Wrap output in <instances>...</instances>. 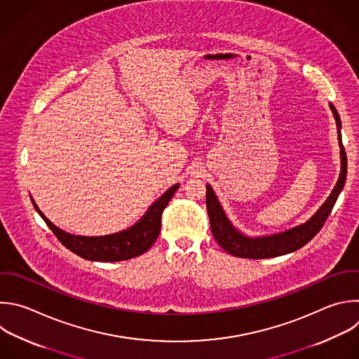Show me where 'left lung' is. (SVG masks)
<instances>
[{"mask_svg":"<svg viewBox=\"0 0 359 359\" xmlns=\"http://www.w3.org/2000/svg\"><path fill=\"white\" fill-rule=\"evenodd\" d=\"M330 108L334 114L337 128H338V142L341 148V173L335 187L332 189L331 194L325 200V203L317 210V212L304 224L294 226L289 231L261 236V238H248L238 232L228 218L225 217L212 189L207 184V194H205V204L207 212L210 217V226L212 236L218 245L232 257L238 258H248V259H264V258H275L280 255H286L294 252L304 247L309 241H311L316 233L323 228L325 219L331 214V210L344 187L346 179V154L342 147L341 141V119L339 115L332 104Z\"/></svg>","mask_w":359,"mask_h":359,"instance_id":"1","label":"left lung"}]
</instances>
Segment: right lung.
Wrapping results in <instances>:
<instances>
[{"instance_id": "1", "label": "right lung", "mask_w": 359, "mask_h": 359, "mask_svg": "<svg viewBox=\"0 0 359 359\" xmlns=\"http://www.w3.org/2000/svg\"><path fill=\"white\" fill-rule=\"evenodd\" d=\"M179 184L172 186L159 200H156L147 214L134 226L105 236H80L72 235L53 225L34 203L39 215L56 235L57 240L73 254L87 259L100 262L127 261L145 254L158 240L161 232V218L168 203L173 197ZM34 201V200H32Z\"/></svg>"}]
</instances>
